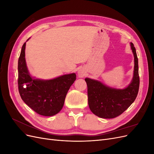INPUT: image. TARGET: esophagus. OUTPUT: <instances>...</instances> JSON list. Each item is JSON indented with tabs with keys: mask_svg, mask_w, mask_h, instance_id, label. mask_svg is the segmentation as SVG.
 <instances>
[{
	"mask_svg": "<svg viewBox=\"0 0 154 154\" xmlns=\"http://www.w3.org/2000/svg\"><path fill=\"white\" fill-rule=\"evenodd\" d=\"M85 72L83 71L82 69H80L78 71V76L80 77V78H82V77H83L85 76Z\"/></svg>",
	"mask_w": 154,
	"mask_h": 154,
	"instance_id": "34e87169",
	"label": "esophagus"
}]
</instances>
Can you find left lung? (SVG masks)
<instances>
[{"label": "left lung", "mask_w": 154, "mask_h": 154, "mask_svg": "<svg viewBox=\"0 0 154 154\" xmlns=\"http://www.w3.org/2000/svg\"><path fill=\"white\" fill-rule=\"evenodd\" d=\"M134 57V76L131 83L123 89L109 87L101 82L86 78L88 103L90 110L101 118H114L122 114L136 100L139 87L138 58L136 48L130 42Z\"/></svg>", "instance_id": "left-lung-1"}]
</instances>
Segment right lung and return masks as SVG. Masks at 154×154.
I'll return each mask as SVG.
<instances>
[{
  "label": "right lung",
  "mask_w": 154,
  "mask_h": 154,
  "mask_svg": "<svg viewBox=\"0 0 154 154\" xmlns=\"http://www.w3.org/2000/svg\"><path fill=\"white\" fill-rule=\"evenodd\" d=\"M25 49L26 42L18 62V85L21 98L37 114L44 116L57 114L62 110L69 88L76 80V74L47 80L32 78L27 67Z\"/></svg>",
  "instance_id": "obj_1"
}]
</instances>
